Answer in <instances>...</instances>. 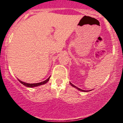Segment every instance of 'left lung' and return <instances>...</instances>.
<instances>
[{
    "mask_svg": "<svg viewBox=\"0 0 123 123\" xmlns=\"http://www.w3.org/2000/svg\"><path fill=\"white\" fill-rule=\"evenodd\" d=\"M69 84H71V86H72L73 87H75L76 88V89H77L78 90H79V91H82V92H86V91H84V90H82V89H79V88H78V87H76V86H75L74 85H73V84L72 83H71V82H69ZM87 92H89V91H86ZM90 91H91V90H90Z\"/></svg>",
    "mask_w": 123,
    "mask_h": 123,
    "instance_id": "8db88e82",
    "label": "left lung"
}]
</instances>
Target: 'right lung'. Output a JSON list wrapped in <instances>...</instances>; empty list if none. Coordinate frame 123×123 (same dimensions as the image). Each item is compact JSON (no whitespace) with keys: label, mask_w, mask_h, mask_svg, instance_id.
<instances>
[{"label":"right lung","mask_w":123,"mask_h":123,"mask_svg":"<svg viewBox=\"0 0 123 123\" xmlns=\"http://www.w3.org/2000/svg\"><path fill=\"white\" fill-rule=\"evenodd\" d=\"M49 79H50V77L48 78V79H47L46 80L42 81V82H38V83H32V84L26 83V82H23V81H20L19 79H18V81H19V82H20V83L23 84V85L25 86L26 87H37V86H39L43 85V84H46L47 82L49 81Z\"/></svg>","instance_id":"obj_1"}]
</instances>
